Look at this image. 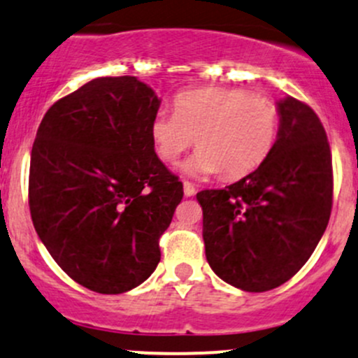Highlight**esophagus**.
I'll return each instance as SVG.
<instances>
[{
    "mask_svg": "<svg viewBox=\"0 0 358 358\" xmlns=\"http://www.w3.org/2000/svg\"><path fill=\"white\" fill-rule=\"evenodd\" d=\"M182 187H184V194H186V196H194V193H196V187H194L189 180H184Z\"/></svg>",
    "mask_w": 358,
    "mask_h": 358,
    "instance_id": "34e87169",
    "label": "esophagus"
}]
</instances>
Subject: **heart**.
I'll list each match as a JSON object with an SVG mask.
<instances>
[{
	"label": "heart",
	"mask_w": 358,
	"mask_h": 358,
	"mask_svg": "<svg viewBox=\"0 0 358 358\" xmlns=\"http://www.w3.org/2000/svg\"><path fill=\"white\" fill-rule=\"evenodd\" d=\"M278 108L238 87H201L174 98V113H155L150 134L158 157L174 164L196 138L198 150L182 164L191 176L239 179L260 167L275 143Z\"/></svg>",
	"instance_id": "obj_1"
}]
</instances>
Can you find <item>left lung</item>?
I'll return each mask as SVG.
<instances>
[{
  "label": "left lung",
  "mask_w": 358,
  "mask_h": 358,
  "mask_svg": "<svg viewBox=\"0 0 358 358\" xmlns=\"http://www.w3.org/2000/svg\"><path fill=\"white\" fill-rule=\"evenodd\" d=\"M279 131L260 167L224 189L196 194L206 262L250 293L285 285L314 253L333 206V162L314 110L278 101Z\"/></svg>",
  "instance_id": "8db88e82"
}]
</instances>
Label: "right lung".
<instances>
[{
  "label": "right lung",
  "mask_w": 358,
  "mask_h": 358,
  "mask_svg": "<svg viewBox=\"0 0 358 358\" xmlns=\"http://www.w3.org/2000/svg\"><path fill=\"white\" fill-rule=\"evenodd\" d=\"M158 108L138 77H98L58 99L36 134V233L64 272L96 293H125L153 274L158 239L182 200V182L155 153Z\"/></svg>",
  "instance_id": "1"
}]
</instances>
